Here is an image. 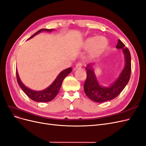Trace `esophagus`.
Returning a JSON list of instances; mask_svg holds the SVG:
<instances>
[{"mask_svg":"<svg viewBox=\"0 0 146 146\" xmlns=\"http://www.w3.org/2000/svg\"><path fill=\"white\" fill-rule=\"evenodd\" d=\"M83 63L82 62H78V63H77L76 66H75V69H80L81 68V67L82 66Z\"/></svg>","mask_w":146,"mask_h":146,"instance_id":"34e87169","label":"esophagus"}]
</instances>
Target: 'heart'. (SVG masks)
Returning <instances> with one entry per match:
<instances>
[{"label": "heart", "instance_id": "heart-1", "mask_svg": "<svg viewBox=\"0 0 146 146\" xmlns=\"http://www.w3.org/2000/svg\"><path fill=\"white\" fill-rule=\"evenodd\" d=\"M108 45L107 39L104 37H92L88 38L84 43V47L87 49L92 48L94 56L102 52Z\"/></svg>", "mask_w": 146, "mask_h": 146}]
</instances>
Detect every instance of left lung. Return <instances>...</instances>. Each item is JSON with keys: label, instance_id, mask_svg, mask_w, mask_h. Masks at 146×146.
<instances>
[{"label": "left lung", "instance_id": "8db88e82", "mask_svg": "<svg viewBox=\"0 0 146 146\" xmlns=\"http://www.w3.org/2000/svg\"><path fill=\"white\" fill-rule=\"evenodd\" d=\"M116 48L123 50L125 63L119 76L111 86H100L92 69L93 64H88L86 68L87 77L84 84V90L88 97L94 102L102 103L116 98L129 81L131 74V57L129 50L120 40H118Z\"/></svg>", "mask_w": 146, "mask_h": 146}]
</instances>
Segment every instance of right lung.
<instances>
[{"mask_svg":"<svg viewBox=\"0 0 146 146\" xmlns=\"http://www.w3.org/2000/svg\"><path fill=\"white\" fill-rule=\"evenodd\" d=\"M52 31V29H40L39 31H38L34 34H33V36L31 37H29L28 39L33 38L34 36H36V34L42 31ZM71 71H72L71 68H69L66 69L64 70V71H63L62 72H61L59 74V75L56 78V80H54V82L50 85L48 88L44 89L43 90H41V91H35V90H33L25 86L21 82V80H20L17 71H16V77H17V82L19 84L20 87L22 88V89L23 90V92L26 94V95L29 98H31V100H33V101L36 102H48L51 101V100H52L55 97H56V95H57L60 88H61L62 84L64 78L66 77L69 73H71Z\"/></svg>","mask_w":146,"mask_h":146,"instance_id":"1","label":"right lung"}]
</instances>
